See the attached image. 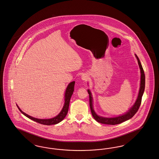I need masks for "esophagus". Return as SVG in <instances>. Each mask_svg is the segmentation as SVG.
<instances>
[{"label": "esophagus", "instance_id": "34e87169", "mask_svg": "<svg viewBox=\"0 0 159 159\" xmlns=\"http://www.w3.org/2000/svg\"><path fill=\"white\" fill-rule=\"evenodd\" d=\"M81 78H82V80H83L85 81H87V80H88V79H89V76H88L87 74H83V75H82Z\"/></svg>", "mask_w": 159, "mask_h": 159}]
</instances>
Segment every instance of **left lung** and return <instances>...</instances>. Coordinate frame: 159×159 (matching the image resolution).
I'll use <instances>...</instances> for the list:
<instances>
[{"mask_svg": "<svg viewBox=\"0 0 159 159\" xmlns=\"http://www.w3.org/2000/svg\"><path fill=\"white\" fill-rule=\"evenodd\" d=\"M135 56L137 59L138 61V65L140 68L141 70V83H140V88H139V91L138 93V97L137 99L135 102L134 106L132 107L131 108L129 109L126 113L125 115L117 116L115 117H101L98 116L97 114L95 113V111L93 109V98L91 97V94L89 90H88V93L89 94V98H90V107L91 114L93 115L94 119L97 121L99 123L103 124L106 125H115L119 124H121L122 122H125L126 120H128V119H131L133 117L135 114L138 111L139 106L141 103V100H142V96L144 94V89H145V74H144V69L143 68V66L141 64V62L139 61V59L138 57V56L135 55Z\"/></svg>", "mask_w": 159, "mask_h": 159, "instance_id": "8db88e82", "label": "left lung"}]
</instances>
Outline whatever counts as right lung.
I'll list each match as a JSON object with an SVG mask.
<instances>
[{"label": "right lung", "instance_id": "1", "mask_svg": "<svg viewBox=\"0 0 159 159\" xmlns=\"http://www.w3.org/2000/svg\"><path fill=\"white\" fill-rule=\"evenodd\" d=\"M75 81L71 82L69 83L68 86L66 88V92H65V103L64 106L63 107L61 111L59 113V114L56 116V117L52 118V119H37V118H35V117H31L30 116H29L27 114L25 113L24 112H23L21 111L20 108H19V107L17 106L18 109L21 111V113L25 115V116L28 117L29 119L34 120L36 122H38L40 124L45 125H55L59 123L60 122H61L62 120L66 116L68 111V109H69V102H70V97L72 96L73 92L74 91V85H75Z\"/></svg>", "mask_w": 159, "mask_h": 159}]
</instances>
